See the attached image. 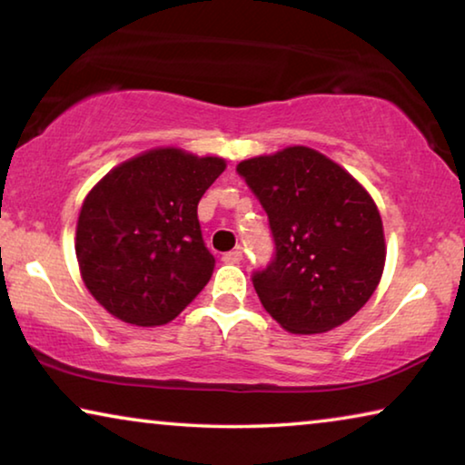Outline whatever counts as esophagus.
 Listing matches in <instances>:
<instances>
[{"instance_id": "esophagus-1", "label": "esophagus", "mask_w": 465, "mask_h": 465, "mask_svg": "<svg viewBox=\"0 0 465 465\" xmlns=\"http://www.w3.org/2000/svg\"><path fill=\"white\" fill-rule=\"evenodd\" d=\"M222 261H223L225 264H240V262H242V252H240V250L227 252V254H223Z\"/></svg>"}]
</instances>
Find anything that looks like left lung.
Masks as SVG:
<instances>
[{
  "label": "left lung",
  "instance_id": "1",
  "mask_svg": "<svg viewBox=\"0 0 465 465\" xmlns=\"http://www.w3.org/2000/svg\"><path fill=\"white\" fill-rule=\"evenodd\" d=\"M235 170L261 199L277 243L274 262L252 279L264 310L291 334L349 322L385 266L381 215L367 188L305 145L250 157Z\"/></svg>",
  "mask_w": 465,
  "mask_h": 465
}]
</instances>
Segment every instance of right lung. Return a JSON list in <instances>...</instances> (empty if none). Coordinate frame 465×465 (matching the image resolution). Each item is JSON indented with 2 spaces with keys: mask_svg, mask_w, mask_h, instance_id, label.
<instances>
[{
  "mask_svg": "<svg viewBox=\"0 0 465 465\" xmlns=\"http://www.w3.org/2000/svg\"><path fill=\"white\" fill-rule=\"evenodd\" d=\"M227 162L183 147L133 155L85 194L75 225L80 277L110 316L133 326L174 320L207 285L215 258L196 217Z\"/></svg>",
  "mask_w": 465,
  "mask_h": 465,
  "instance_id": "add662e5",
  "label": "right lung"
}]
</instances>
